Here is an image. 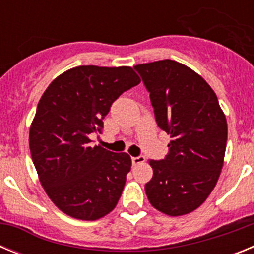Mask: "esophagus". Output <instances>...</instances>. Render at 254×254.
I'll return each mask as SVG.
<instances>
[{"label": "esophagus", "mask_w": 254, "mask_h": 254, "mask_svg": "<svg viewBox=\"0 0 254 254\" xmlns=\"http://www.w3.org/2000/svg\"><path fill=\"white\" fill-rule=\"evenodd\" d=\"M146 161V158L145 156H136V158H132V164L133 165H140V164H143Z\"/></svg>", "instance_id": "1"}]
</instances>
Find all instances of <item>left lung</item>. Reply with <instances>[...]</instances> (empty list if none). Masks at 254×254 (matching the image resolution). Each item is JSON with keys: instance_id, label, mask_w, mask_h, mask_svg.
<instances>
[{"instance_id": "left-lung-1", "label": "left lung", "mask_w": 254, "mask_h": 254, "mask_svg": "<svg viewBox=\"0 0 254 254\" xmlns=\"http://www.w3.org/2000/svg\"><path fill=\"white\" fill-rule=\"evenodd\" d=\"M134 69L150 91L158 126L172 137L167 158L149 160L154 174L146 196L163 214H190L210 196L223 169L225 114L210 85L186 64L161 60Z\"/></svg>"}]
</instances>
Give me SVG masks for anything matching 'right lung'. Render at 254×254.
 Segmentation results:
<instances>
[{
  "instance_id": "obj_1",
  "label": "right lung",
  "mask_w": 254,
  "mask_h": 254,
  "mask_svg": "<svg viewBox=\"0 0 254 254\" xmlns=\"http://www.w3.org/2000/svg\"><path fill=\"white\" fill-rule=\"evenodd\" d=\"M132 67L77 66L47 87L29 131L40 185L62 212L93 221L118 203L132 160L127 152L90 146L103 118L126 90L140 84Z\"/></svg>"
}]
</instances>
